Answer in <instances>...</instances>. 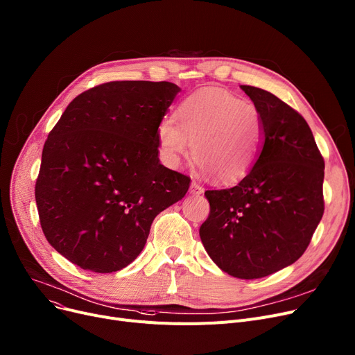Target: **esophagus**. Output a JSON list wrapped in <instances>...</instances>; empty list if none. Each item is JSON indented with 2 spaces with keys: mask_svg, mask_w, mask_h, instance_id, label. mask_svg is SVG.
Returning <instances> with one entry per match:
<instances>
[{
  "mask_svg": "<svg viewBox=\"0 0 355 355\" xmlns=\"http://www.w3.org/2000/svg\"><path fill=\"white\" fill-rule=\"evenodd\" d=\"M202 193H204V189L201 187L200 184L191 182V185H190V194H193V196H200V194H202Z\"/></svg>",
  "mask_w": 355,
  "mask_h": 355,
  "instance_id": "esophagus-1",
  "label": "esophagus"
}]
</instances>
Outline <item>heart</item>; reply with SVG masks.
<instances>
[{
	"label": "heart",
	"instance_id": "b5f03b06",
	"mask_svg": "<svg viewBox=\"0 0 355 355\" xmlns=\"http://www.w3.org/2000/svg\"><path fill=\"white\" fill-rule=\"evenodd\" d=\"M175 119H162L158 141L174 164L194 159L220 184L246 178L263 141L259 109L221 87H204L185 98Z\"/></svg>",
	"mask_w": 355,
	"mask_h": 355
}]
</instances>
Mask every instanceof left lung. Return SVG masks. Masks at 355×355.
<instances>
[{"instance_id": "8db88e82", "label": "left lung", "mask_w": 355, "mask_h": 355, "mask_svg": "<svg viewBox=\"0 0 355 355\" xmlns=\"http://www.w3.org/2000/svg\"><path fill=\"white\" fill-rule=\"evenodd\" d=\"M240 87L262 116V149L237 185L204 193L210 214L200 237L223 272L257 279L306 250L324 214L325 162L302 115L268 90Z\"/></svg>"}]
</instances>
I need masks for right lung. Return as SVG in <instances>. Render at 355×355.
<instances>
[{"mask_svg": "<svg viewBox=\"0 0 355 355\" xmlns=\"http://www.w3.org/2000/svg\"><path fill=\"white\" fill-rule=\"evenodd\" d=\"M178 92L170 82L103 83L74 98L51 129L35 202L47 241L71 263L123 269L157 214L189 191L190 177L158 158V125Z\"/></svg>", "mask_w": 355, "mask_h": 355, "instance_id": "1", "label": "right lung"}]
</instances>
